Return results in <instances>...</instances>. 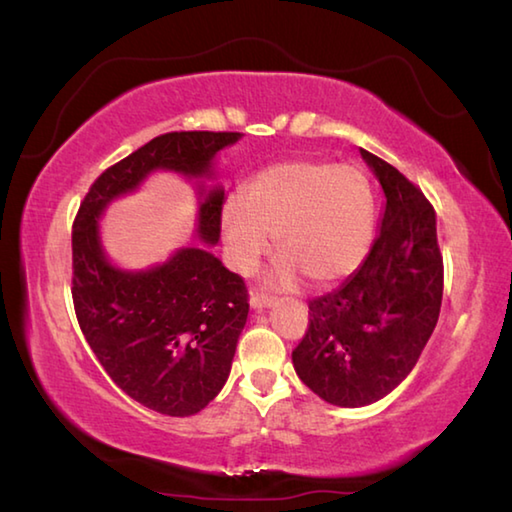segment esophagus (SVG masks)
<instances>
[{
  "label": "esophagus",
  "instance_id": "34e87169",
  "mask_svg": "<svg viewBox=\"0 0 512 512\" xmlns=\"http://www.w3.org/2000/svg\"><path fill=\"white\" fill-rule=\"evenodd\" d=\"M272 303H274V297H270V294H263V292H251V297H249V306L254 310L270 308Z\"/></svg>",
  "mask_w": 512,
  "mask_h": 512
}]
</instances>
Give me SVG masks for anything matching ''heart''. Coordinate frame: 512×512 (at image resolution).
I'll return each instance as SVG.
<instances>
[{
	"instance_id": "heart-1",
	"label": "heart",
	"mask_w": 512,
	"mask_h": 512,
	"mask_svg": "<svg viewBox=\"0 0 512 512\" xmlns=\"http://www.w3.org/2000/svg\"><path fill=\"white\" fill-rule=\"evenodd\" d=\"M373 193L362 170L348 164L288 159L249 179L245 195L222 206V238L231 267L251 274L279 249L274 281L299 274L315 285L346 279L364 261L373 236Z\"/></svg>"
}]
</instances>
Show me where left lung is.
Wrapping results in <instances>:
<instances>
[{"label":"left lung","mask_w":512,"mask_h":512,"mask_svg":"<svg viewBox=\"0 0 512 512\" xmlns=\"http://www.w3.org/2000/svg\"><path fill=\"white\" fill-rule=\"evenodd\" d=\"M360 155L384 193L378 238L335 292L310 301V326L292 351L310 391L351 409L373 405L407 378L443 301L432 204L398 168L364 148Z\"/></svg>","instance_id":"1"}]
</instances>
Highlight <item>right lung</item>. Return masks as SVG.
Here are the masks:
<instances>
[{"instance_id": "right-lung-1", "label": "right lung", "mask_w": 512, "mask_h": 512, "mask_svg": "<svg viewBox=\"0 0 512 512\" xmlns=\"http://www.w3.org/2000/svg\"><path fill=\"white\" fill-rule=\"evenodd\" d=\"M240 137V132L155 137L96 179L71 231V297L89 348L116 387L166 416H193L218 396L247 321L245 283L209 251L220 240L224 188L204 186V179L215 177V155ZM157 169L196 182V235L205 245L180 248L146 271H123L106 258L97 220L114 199L136 190Z\"/></svg>"}]
</instances>
